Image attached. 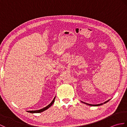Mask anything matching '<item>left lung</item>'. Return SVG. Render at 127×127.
<instances>
[{
	"instance_id": "obj_1",
	"label": "left lung",
	"mask_w": 127,
	"mask_h": 127,
	"mask_svg": "<svg viewBox=\"0 0 127 127\" xmlns=\"http://www.w3.org/2000/svg\"><path fill=\"white\" fill-rule=\"evenodd\" d=\"M110 100H108L107 101H105V102H104V103H101V104H96V105H94V104H88V103H86V102H84L85 104H87V105H90V106H100V105H102V104H105V103H106L107 102H108Z\"/></svg>"
}]
</instances>
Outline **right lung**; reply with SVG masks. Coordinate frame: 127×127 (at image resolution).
<instances>
[{
    "instance_id": "1",
    "label": "right lung",
    "mask_w": 127,
    "mask_h": 127,
    "mask_svg": "<svg viewBox=\"0 0 127 127\" xmlns=\"http://www.w3.org/2000/svg\"><path fill=\"white\" fill-rule=\"evenodd\" d=\"M55 98H56V96L55 97V98H54V99H53V100L52 101V102H51L49 105H48L47 106L44 107V108H43V109H40V110H34V111H27V112L32 113V114H34V113H40V112H42L43 111H45L46 110L48 109L50 107H51V106H52V104L54 103V102H55Z\"/></svg>"
}]
</instances>
